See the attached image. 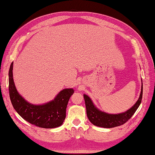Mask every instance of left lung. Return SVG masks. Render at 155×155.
Returning <instances> with one entry per match:
<instances>
[{"label": "left lung", "instance_id": "8db88e82", "mask_svg": "<svg viewBox=\"0 0 155 155\" xmlns=\"http://www.w3.org/2000/svg\"><path fill=\"white\" fill-rule=\"evenodd\" d=\"M143 94V84L141 85V90L140 98L136 103L130 109L124 113L120 114H109L100 111L94 106L91 100L88 96L83 94L85 99L86 111L90 121L94 125L103 128H114L119 127L127 122L133 116L140 105Z\"/></svg>", "mask_w": 155, "mask_h": 155}]
</instances>
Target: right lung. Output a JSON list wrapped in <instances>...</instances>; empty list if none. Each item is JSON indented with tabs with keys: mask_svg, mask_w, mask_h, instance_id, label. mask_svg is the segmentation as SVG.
I'll return each mask as SVG.
<instances>
[{
	"mask_svg": "<svg viewBox=\"0 0 155 155\" xmlns=\"http://www.w3.org/2000/svg\"><path fill=\"white\" fill-rule=\"evenodd\" d=\"M13 64L9 70V92L14 109L23 119L36 127L52 128L61 126L65 118L66 108L73 89H65L49 103L35 105L28 103L18 94L13 79Z\"/></svg>",
	"mask_w": 155,
	"mask_h": 155,
	"instance_id": "add662e5",
	"label": "right lung"
}]
</instances>
